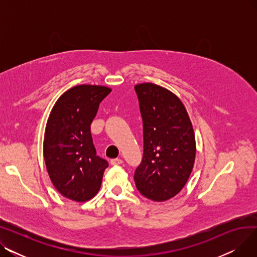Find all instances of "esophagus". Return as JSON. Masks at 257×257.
I'll use <instances>...</instances> for the list:
<instances>
[{"instance_id":"1","label":"esophagus","mask_w":257,"mask_h":257,"mask_svg":"<svg viewBox=\"0 0 257 257\" xmlns=\"http://www.w3.org/2000/svg\"><path fill=\"white\" fill-rule=\"evenodd\" d=\"M110 164L112 166H119V165L123 164V160L119 159V158H113V159L110 160Z\"/></svg>"}]
</instances>
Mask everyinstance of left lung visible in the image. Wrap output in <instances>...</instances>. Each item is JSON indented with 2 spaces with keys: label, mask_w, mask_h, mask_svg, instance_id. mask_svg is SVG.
<instances>
[{
  "label": "left lung",
  "mask_w": 257,
  "mask_h": 257,
  "mask_svg": "<svg viewBox=\"0 0 257 257\" xmlns=\"http://www.w3.org/2000/svg\"><path fill=\"white\" fill-rule=\"evenodd\" d=\"M144 125V155L134 174L140 193L163 202L180 193L194 168L196 139L181 100L154 84L134 86Z\"/></svg>",
  "instance_id": "left-lung-1"
}]
</instances>
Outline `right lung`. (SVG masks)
<instances>
[{"instance_id":"right-lung-1","label":"right lung","mask_w":257,"mask_h":257,"mask_svg":"<svg viewBox=\"0 0 257 257\" xmlns=\"http://www.w3.org/2000/svg\"><path fill=\"white\" fill-rule=\"evenodd\" d=\"M111 88L81 84L66 90L54 104L44 138L49 177L65 198L85 202L101 187L107 161L97 156L90 124Z\"/></svg>"}]
</instances>
